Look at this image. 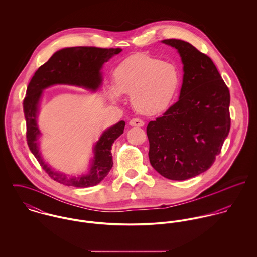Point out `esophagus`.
<instances>
[{"mask_svg":"<svg viewBox=\"0 0 257 257\" xmlns=\"http://www.w3.org/2000/svg\"><path fill=\"white\" fill-rule=\"evenodd\" d=\"M130 125L142 127V126L145 125V121L143 119H141V118H133V119L130 120Z\"/></svg>","mask_w":257,"mask_h":257,"instance_id":"1","label":"esophagus"}]
</instances>
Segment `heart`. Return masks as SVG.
Segmentation results:
<instances>
[{"instance_id": "1", "label": "heart", "mask_w": 257, "mask_h": 257, "mask_svg": "<svg viewBox=\"0 0 257 257\" xmlns=\"http://www.w3.org/2000/svg\"><path fill=\"white\" fill-rule=\"evenodd\" d=\"M180 84L177 67L147 54H135L113 72V86L108 88L111 101L131 95L134 108L141 113L155 114L168 108Z\"/></svg>"}]
</instances>
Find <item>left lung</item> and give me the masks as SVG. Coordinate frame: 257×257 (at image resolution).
<instances>
[{
    "label": "left lung",
    "mask_w": 257,
    "mask_h": 257,
    "mask_svg": "<svg viewBox=\"0 0 257 257\" xmlns=\"http://www.w3.org/2000/svg\"><path fill=\"white\" fill-rule=\"evenodd\" d=\"M183 63L178 102L149 121V161L163 177L186 180L207 171L220 154L230 128V95L216 65L180 39H164Z\"/></svg>",
    "instance_id": "8db88e82"
}]
</instances>
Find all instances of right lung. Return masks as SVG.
Returning a JSON list of instances; mask_svg holds the SVG:
<instances>
[{"label": "right lung", "instance_id": "add662e5", "mask_svg": "<svg viewBox=\"0 0 257 257\" xmlns=\"http://www.w3.org/2000/svg\"><path fill=\"white\" fill-rule=\"evenodd\" d=\"M121 50V48H100L95 46L63 48L56 51L33 76L23 103L27 121V142L42 169L54 181L78 188L91 187L100 183L112 167L111 146L123 133L125 122L120 120L104 132L94 147V159L87 175L68 177L51 169L43 161L39 153L37 139L40 132L37 127V116L42 90L55 84H68L95 91L102 83L100 70L103 64Z\"/></svg>", "mask_w": 257, "mask_h": 257}]
</instances>
